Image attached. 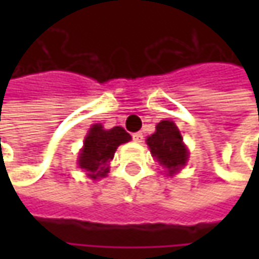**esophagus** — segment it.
<instances>
[{"mask_svg":"<svg viewBox=\"0 0 259 259\" xmlns=\"http://www.w3.org/2000/svg\"><path fill=\"white\" fill-rule=\"evenodd\" d=\"M133 140H134L135 143H141L144 140V135H143V133H134L133 134Z\"/></svg>","mask_w":259,"mask_h":259,"instance_id":"esophagus-1","label":"esophagus"}]
</instances>
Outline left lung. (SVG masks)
Wrapping results in <instances>:
<instances>
[{"label":"left lung","instance_id":"obj_1","mask_svg":"<svg viewBox=\"0 0 259 259\" xmlns=\"http://www.w3.org/2000/svg\"><path fill=\"white\" fill-rule=\"evenodd\" d=\"M147 145L157 161L171 174L187 161V150L183 145L179 128L171 121H161L155 126V133L147 138Z\"/></svg>","mask_w":259,"mask_h":259}]
</instances>
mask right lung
<instances>
[{
    "label": "right lung",
    "instance_id": "1",
    "mask_svg": "<svg viewBox=\"0 0 259 259\" xmlns=\"http://www.w3.org/2000/svg\"><path fill=\"white\" fill-rule=\"evenodd\" d=\"M130 134L121 126L104 130L102 125H94L85 138L83 150L79 155V165L89 171L91 179L105 177L109 171V163L114 158L118 145L128 143Z\"/></svg>",
    "mask_w": 259,
    "mask_h": 259
}]
</instances>
